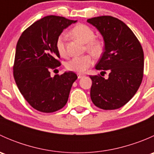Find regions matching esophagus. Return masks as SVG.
I'll list each match as a JSON object with an SVG mask.
<instances>
[{"label":"esophagus","mask_w":154,"mask_h":154,"mask_svg":"<svg viewBox=\"0 0 154 154\" xmlns=\"http://www.w3.org/2000/svg\"><path fill=\"white\" fill-rule=\"evenodd\" d=\"M84 74H80V73H78V74H77V77H78L79 79H80V78H82V77H84Z\"/></svg>","instance_id":"34e87169"}]
</instances>
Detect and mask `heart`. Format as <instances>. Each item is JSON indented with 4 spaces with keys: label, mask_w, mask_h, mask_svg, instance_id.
<instances>
[{
    "label": "heart",
    "mask_w": 154,
    "mask_h": 154,
    "mask_svg": "<svg viewBox=\"0 0 154 154\" xmlns=\"http://www.w3.org/2000/svg\"><path fill=\"white\" fill-rule=\"evenodd\" d=\"M71 34L82 42L86 44V49L94 57H98L103 54L104 51V42L102 39L95 37L94 30L83 24H79L74 26L71 30ZM66 36L62 34L58 37L56 42V47L61 57L67 55L66 46ZM94 63V59L90 54L75 57L71 58L66 63V67L68 71L83 73Z\"/></svg>",
    "instance_id": "b5f03b06"
}]
</instances>
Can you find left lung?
Listing matches in <instances>:
<instances>
[{"instance_id": "left-lung-1", "label": "left lung", "mask_w": 154, "mask_h": 154, "mask_svg": "<svg viewBox=\"0 0 154 154\" xmlns=\"http://www.w3.org/2000/svg\"><path fill=\"white\" fill-rule=\"evenodd\" d=\"M87 22L100 31L105 42V51L95 68L109 72L106 80L100 74L90 76L91 99L102 109H119L130 101L142 83L143 49L133 31L118 18L103 15Z\"/></svg>"}]
</instances>
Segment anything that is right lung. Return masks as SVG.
<instances>
[{
    "label": "right lung",
    "instance_id": "1",
    "mask_svg": "<svg viewBox=\"0 0 154 154\" xmlns=\"http://www.w3.org/2000/svg\"><path fill=\"white\" fill-rule=\"evenodd\" d=\"M77 21L48 15L27 27L16 45L13 76L20 92L32 108L50 113L65 106L77 76L73 71L51 77L61 66L56 42L60 34Z\"/></svg>",
    "mask_w": 154,
    "mask_h": 154
}]
</instances>
